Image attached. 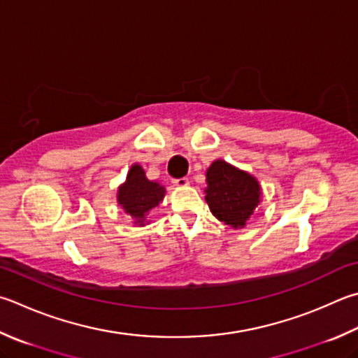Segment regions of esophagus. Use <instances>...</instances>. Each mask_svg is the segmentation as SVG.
Returning <instances> with one entry per match:
<instances>
[{"mask_svg":"<svg viewBox=\"0 0 358 358\" xmlns=\"http://www.w3.org/2000/svg\"><path fill=\"white\" fill-rule=\"evenodd\" d=\"M173 185L177 187H186L187 185H189V178H177V180H173Z\"/></svg>","mask_w":358,"mask_h":358,"instance_id":"esophagus-1","label":"esophagus"}]
</instances>
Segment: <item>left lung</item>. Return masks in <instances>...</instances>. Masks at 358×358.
I'll use <instances>...</instances> for the list:
<instances>
[{
    "mask_svg": "<svg viewBox=\"0 0 358 358\" xmlns=\"http://www.w3.org/2000/svg\"><path fill=\"white\" fill-rule=\"evenodd\" d=\"M205 200L213 216L231 229H244L262 201V186L249 172L224 159L206 169Z\"/></svg>",
    "mask_w": 358,
    "mask_h": 358,
    "instance_id": "obj_1",
    "label": "left lung"
}]
</instances>
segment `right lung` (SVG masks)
Instances as JSON below:
<instances>
[{"mask_svg": "<svg viewBox=\"0 0 358 358\" xmlns=\"http://www.w3.org/2000/svg\"><path fill=\"white\" fill-rule=\"evenodd\" d=\"M166 196V187L148 180L144 167L138 162L129 167L127 180L117 189V203L138 227L147 225L148 213L157 208Z\"/></svg>", "mask_w": 358, "mask_h": 358, "instance_id": "add662e5", "label": "right lung"}]
</instances>
